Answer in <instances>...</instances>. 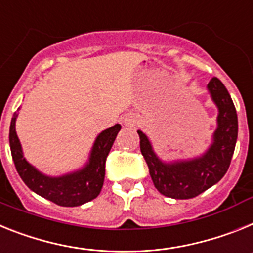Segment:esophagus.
Instances as JSON below:
<instances>
[{
    "label": "esophagus",
    "instance_id": "obj_1",
    "mask_svg": "<svg viewBox=\"0 0 253 253\" xmlns=\"http://www.w3.org/2000/svg\"><path fill=\"white\" fill-rule=\"evenodd\" d=\"M124 122L126 126H135V125L137 124V120H136L135 117H132V116H126L124 120Z\"/></svg>",
    "mask_w": 253,
    "mask_h": 253
}]
</instances>
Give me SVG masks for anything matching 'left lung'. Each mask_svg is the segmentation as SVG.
<instances>
[{
    "instance_id": "1",
    "label": "left lung",
    "mask_w": 253,
    "mask_h": 253,
    "mask_svg": "<svg viewBox=\"0 0 253 253\" xmlns=\"http://www.w3.org/2000/svg\"><path fill=\"white\" fill-rule=\"evenodd\" d=\"M208 89L219 108L218 128L214 133L211 148L199 159L173 164L162 163L154 154L148 137L137 131L140 150L148 164L154 186L167 197L186 200L199 196L218 183L230 166L238 136L236 107L227 87L218 78L210 80Z\"/></svg>"
}]
</instances>
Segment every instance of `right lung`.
<instances>
[{"label": "right lung", "instance_id": "obj_1", "mask_svg": "<svg viewBox=\"0 0 253 253\" xmlns=\"http://www.w3.org/2000/svg\"><path fill=\"white\" fill-rule=\"evenodd\" d=\"M15 121L16 117H12L10 125L11 155L17 173L30 190L60 206L83 205L99 195L104 182L105 160L121 125H114L96 137L90 162L84 169L58 178H50L39 173L25 160L15 131Z\"/></svg>", "mask_w": 253, "mask_h": 253}]
</instances>
